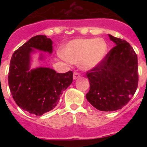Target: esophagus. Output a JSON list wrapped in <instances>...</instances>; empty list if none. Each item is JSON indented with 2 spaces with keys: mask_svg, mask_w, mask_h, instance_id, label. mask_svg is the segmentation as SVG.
<instances>
[{
  "mask_svg": "<svg viewBox=\"0 0 147 147\" xmlns=\"http://www.w3.org/2000/svg\"><path fill=\"white\" fill-rule=\"evenodd\" d=\"M80 77V74L78 72H74V80H76L78 78Z\"/></svg>",
  "mask_w": 147,
  "mask_h": 147,
  "instance_id": "esophagus-1",
  "label": "esophagus"
}]
</instances>
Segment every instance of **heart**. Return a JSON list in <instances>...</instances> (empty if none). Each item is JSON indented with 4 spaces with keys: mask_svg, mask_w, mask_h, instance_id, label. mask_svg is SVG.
Returning a JSON list of instances; mask_svg holds the SVG:
<instances>
[{
    "mask_svg": "<svg viewBox=\"0 0 147 147\" xmlns=\"http://www.w3.org/2000/svg\"><path fill=\"white\" fill-rule=\"evenodd\" d=\"M107 52V44L103 39H76L65 45L62 56L68 62L89 70L101 63Z\"/></svg>",
    "mask_w": 147,
    "mask_h": 147,
    "instance_id": "b5f03b06",
    "label": "heart"
}]
</instances>
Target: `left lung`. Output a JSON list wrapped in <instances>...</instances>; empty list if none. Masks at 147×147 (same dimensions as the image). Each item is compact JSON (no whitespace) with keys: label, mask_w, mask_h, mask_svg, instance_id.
Here are the masks:
<instances>
[{"label":"left lung","mask_w":147,"mask_h":147,"mask_svg":"<svg viewBox=\"0 0 147 147\" xmlns=\"http://www.w3.org/2000/svg\"><path fill=\"white\" fill-rule=\"evenodd\" d=\"M114 46L101 63L87 72L88 102L101 111L121 109L130 101L138 83V57L129 43L109 34Z\"/></svg>","instance_id":"left-lung-1"}]
</instances>
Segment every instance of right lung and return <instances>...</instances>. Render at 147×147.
Masks as SVG:
<instances>
[{
    "mask_svg": "<svg viewBox=\"0 0 147 147\" xmlns=\"http://www.w3.org/2000/svg\"><path fill=\"white\" fill-rule=\"evenodd\" d=\"M52 43L45 35L34 36L15 51L10 61L8 82L11 96L20 108L36 115L53 110L73 82L71 71L59 74L49 67L30 70L33 49L51 54Z\"/></svg>",
    "mask_w": 147,
    "mask_h": 147,
    "instance_id": "obj_1",
    "label": "right lung"
}]
</instances>
